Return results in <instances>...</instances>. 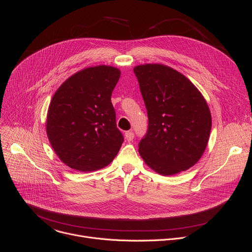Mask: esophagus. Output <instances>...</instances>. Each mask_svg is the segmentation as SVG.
<instances>
[{"label":"esophagus","instance_id":"34e87169","mask_svg":"<svg viewBox=\"0 0 252 252\" xmlns=\"http://www.w3.org/2000/svg\"><path fill=\"white\" fill-rule=\"evenodd\" d=\"M125 137H126V141L127 142H130V141H133V139H134V133H133V130H127L126 133L125 134Z\"/></svg>","mask_w":252,"mask_h":252}]
</instances>
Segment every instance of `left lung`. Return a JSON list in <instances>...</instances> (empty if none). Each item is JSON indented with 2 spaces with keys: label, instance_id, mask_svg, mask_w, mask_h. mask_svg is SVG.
Returning a JSON list of instances; mask_svg holds the SVG:
<instances>
[{
  "label": "left lung",
  "instance_id": "left-lung-1",
  "mask_svg": "<svg viewBox=\"0 0 252 252\" xmlns=\"http://www.w3.org/2000/svg\"><path fill=\"white\" fill-rule=\"evenodd\" d=\"M134 72L149 121L139 143L141 157L162 176L189 169L201 158L210 135L206 100L188 77L164 64L137 65Z\"/></svg>",
  "mask_w": 252,
  "mask_h": 252
}]
</instances>
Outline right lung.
<instances>
[{
	"label": "right lung",
	"instance_id": "1",
	"mask_svg": "<svg viewBox=\"0 0 252 252\" xmlns=\"http://www.w3.org/2000/svg\"><path fill=\"white\" fill-rule=\"evenodd\" d=\"M121 70L97 65L69 76L53 96L46 131L59 159L68 167L89 173L107 166L124 137L116 127L111 94Z\"/></svg>",
	"mask_w": 252,
	"mask_h": 252
}]
</instances>
